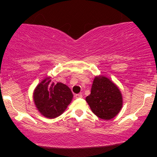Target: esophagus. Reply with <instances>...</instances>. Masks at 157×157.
<instances>
[{
	"label": "esophagus",
	"mask_w": 157,
	"mask_h": 157,
	"mask_svg": "<svg viewBox=\"0 0 157 157\" xmlns=\"http://www.w3.org/2000/svg\"><path fill=\"white\" fill-rule=\"evenodd\" d=\"M82 97H83L82 94H76V95H75V98H81Z\"/></svg>",
	"instance_id": "34e87169"
}]
</instances>
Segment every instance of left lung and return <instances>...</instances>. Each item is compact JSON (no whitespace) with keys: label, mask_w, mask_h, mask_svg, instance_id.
I'll list each match as a JSON object with an SVG mask.
<instances>
[{"label":"left lung","mask_w":157,"mask_h":157,"mask_svg":"<svg viewBox=\"0 0 157 157\" xmlns=\"http://www.w3.org/2000/svg\"><path fill=\"white\" fill-rule=\"evenodd\" d=\"M86 101L92 112L104 120L114 118L123 106V98L119 87L103 75L94 78L91 94Z\"/></svg>","instance_id":"8db88e82"}]
</instances>
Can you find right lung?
I'll use <instances>...</instances> for the list:
<instances>
[{
	"mask_svg": "<svg viewBox=\"0 0 157 157\" xmlns=\"http://www.w3.org/2000/svg\"><path fill=\"white\" fill-rule=\"evenodd\" d=\"M73 96L68 86L61 82L53 83L51 77L47 76L34 89L33 99L41 115L48 119H54L65 111Z\"/></svg>",
	"mask_w": 157,
	"mask_h": 157,
	"instance_id": "1",
	"label": "right lung"
}]
</instances>
